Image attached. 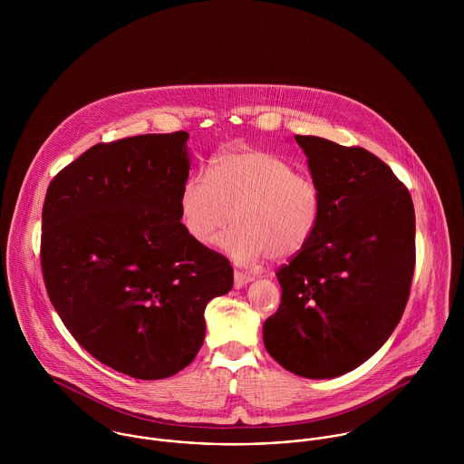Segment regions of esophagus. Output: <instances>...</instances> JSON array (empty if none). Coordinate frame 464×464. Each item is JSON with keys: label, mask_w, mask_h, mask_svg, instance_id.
<instances>
[{"label": "esophagus", "mask_w": 464, "mask_h": 464, "mask_svg": "<svg viewBox=\"0 0 464 464\" xmlns=\"http://www.w3.org/2000/svg\"><path fill=\"white\" fill-rule=\"evenodd\" d=\"M254 276L248 275V273H243V271H234V285L236 287H245L248 282H252Z\"/></svg>", "instance_id": "esophagus-1"}]
</instances>
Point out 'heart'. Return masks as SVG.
Wrapping results in <instances>:
<instances>
[{"label":"heart","mask_w":464,"mask_h":464,"mask_svg":"<svg viewBox=\"0 0 464 464\" xmlns=\"http://www.w3.org/2000/svg\"><path fill=\"white\" fill-rule=\"evenodd\" d=\"M233 212L230 213L229 210ZM184 230L198 245H210L230 219L221 248L239 265L302 252L324 216L318 180L266 150L239 148L212 159L210 171H195L179 197Z\"/></svg>","instance_id":"1"}]
</instances>
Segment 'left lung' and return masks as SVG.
I'll list each match as a JSON object with an SVG mask.
<instances>
[{
  "mask_svg": "<svg viewBox=\"0 0 464 464\" xmlns=\"http://www.w3.org/2000/svg\"><path fill=\"white\" fill-rule=\"evenodd\" d=\"M324 191V216L276 278L282 300L265 322L269 355L287 372L332 379L370 359L395 331L416 263L409 189L361 146L295 135Z\"/></svg>",
  "mask_w": 464,
  "mask_h": 464,
  "instance_id": "obj_1",
  "label": "left lung"
}]
</instances>
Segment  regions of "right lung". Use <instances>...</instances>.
I'll use <instances>...</instances> for the list:
<instances>
[{
  "instance_id": "add662e5",
  "label": "right lung",
  "mask_w": 464,
  "mask_h": 464,
  "mask_svg": "<svg viewBox=\"0 0 464 464\" xmlns=\"http://www.w3.org/2000/svg\"><path fill=\"white\" fill-rule=\"evenodd\" d=\"M189 133L100 142L59 171L43 205L41 267L67 331L133 379H166L203 344L205 305L234 269L184 230Z\"/></svg>"
}]
</instances>
